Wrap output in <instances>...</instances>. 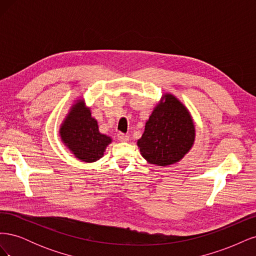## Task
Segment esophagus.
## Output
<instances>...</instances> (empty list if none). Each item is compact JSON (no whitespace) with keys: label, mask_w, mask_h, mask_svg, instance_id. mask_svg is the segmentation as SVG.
Wrapping results in <instances>:
<instances>
[{"label":"esophagus","mask_w":256,"mask_h":256,"mask_svg":"<svg viewBox=\"0 0 256 256\" xmlns=\"http://www.w3.org/2000/svg\"><path fill=\"white\" fill-rule=\"evenodd\" d=\"M118 140L120 141V142H128L129 141V136H127V134H118Z\"/></svg>","instance_id":"34e87169"}]
</instances>
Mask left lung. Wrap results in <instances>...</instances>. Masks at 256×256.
Returning <instances> with one entry per match:
<instances>
[{
  "label": "left lung",
  "instance_id": "8db88e82",
  "mask_svg": "<svg viewBox=\"0 0 256 256\" xmlns=\"http://www.w3.org/2000/svg\"><path fill=\"white\" fill-rule=\"evenodd\" d=\"M194 138L190 113L176 97L166 94L146 122L138 146L150 164L166 166L180 161L190 150Z\"/></svg>",
  "mask_w": 256,
  "mask_h": 256
}]
</instances>
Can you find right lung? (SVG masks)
<instances>
[{
  "mask_svg": "<svg viewBox=\"0 0 256 256\" xmlns=\"http://www.w3.org/2000/svg\"><path fill=\"white\" fill-rule=\"evenodd\" d=\"M62 141L74 156L84 162H95L104 156L111 138L99 132L97 120L92 118L83 100H78L60 128Z\"/></svg>",
  "mask_w": 256,
  "mask_h": 256,
  "instance_id": "add662e5",
  "label": "right lung"
}]
</instances>
